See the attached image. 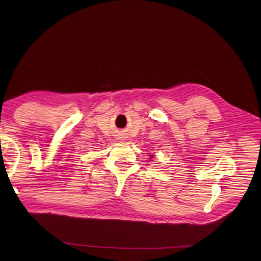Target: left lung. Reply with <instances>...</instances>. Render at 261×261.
I'll use <instances>...</instances> for the list:
<instances>
[{
	"instance_id": "obj_1",
	"label": "left lung",
	"mask_w": 261,
	"mask_h": 261,
	"mask_svg": "<svg viewBox=\"0 0 261 261\" xmlns=\"http://www.w3.org/2000/svg\"><path fill=\"white\" fill-rule=\"evenodd\" d=\"M150 156H151V158H153V156H154V155H150ZM150 160H151V159H150Z\"/></svg>"
}]
</instances>
